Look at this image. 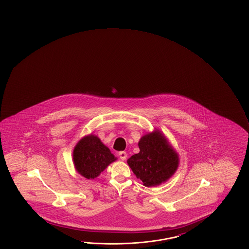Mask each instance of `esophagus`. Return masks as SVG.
I'll return each mask as SVG.
<instances>
[{"instance_id":"1","label":"esophagus","mask_w":249,"mask_h":249,"mask_svg":"<svg viewBox=\"0 0 249 249\" xmlns=\"http://www.w3.org/2000/svg\"><path fill=\"white\" fill-rule=\"evenodd\" d=\"M119 156H120V159L122 160H125L126 159V157H127V155H126V152L122 151V152L119 153Z\"/></svg>"}]
</instances>
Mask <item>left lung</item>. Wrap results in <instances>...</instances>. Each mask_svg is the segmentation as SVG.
Returning a JSON list of instances; mask_svg holds the SVG:
<instances>
[{
	"label": "left lung",
	"instance_id": "8db88e82",
	"mask_svg": "<svg viewBox=\"0 0 249 249\" xmlns=\"http://www.w3.org/2000/svg\"><path fill=\"white\" fill-rule=\"evenodd\" d=\"M138 146L140 152L126 162L144 186H159L175 175L179 167V155L161 131L155 128L143 135Z\"/></svg>",
	"mask_w": 249,
	"mask_h": 249
}]
</instances>
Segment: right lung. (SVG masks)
Masks as SVG:
<instances>
[{
  "instance_id": "obj_1",
  "label": "right lung",
  "mask_w": 249,
  "mask_h": 249,
  "mask_svg": "<svg viewBox=\"0 0 249 249\" xmlns=\"http://www.w3.org/2000/svg\"><path fill=\"white\" fill-rule=\"evenodd\" d=\"M117 158L102 142L98 136L90 134L82 137L73 151V162L79 175L94 179Z\"/></svg>"
}]
</instances>
